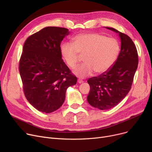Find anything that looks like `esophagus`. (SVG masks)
Here are the masks:
<instances>
[{"mask_svg": "<svg viewBox=\"0 0 152 152\" xmlns=\"http://www.w3.org/2000/svg\"><path fill=\"white\" fill-rule=\"evenodd\" d=\"M77 83H79V84H81V83H83V81L81 80V79H77Z\"/></svg>", "mask_w": 152, "mask_h": 152, "instance_id": "esophagus-1", "label": "esophagus"}]
</instances>
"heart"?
<instances>
[{"mask_svg":"<svg viewBox=\"0 0 152 152\" xmlns=\"http://www.w3.org/2000/svg\"><path fill=\"white\" fill-rule=\"evenodd\" d=\"M119 44L115 38L97 33H82L73 38V43L61 44L60 50L63 60L71 68L76 66L79 54L84 55V63L77 66L74 73L80 77L106 73L116 61L119 53Z\"/></svg>","mask_w":152,"mask_h":152,"instance_id":"heart-1","label":"heart"}]
</instances>
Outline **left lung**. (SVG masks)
<instances>
[{
  "label": "left lung",
  "mask_w": 152,
  "mask_h": 152,
  "mask_svg": "<svg viewBox=\"0 0 152 152\" xmlns=\"http://www.w3.org/2000/svg\"><path fill=\"white\" fill-rule=\"evenodd\" d=\"M106 28L118 33L121 50L108 71L87 80L91 87L87 102L102 110L113 108L126 96L131 88L139 63L137 49L132 40L115 28Z\"/></svg>",
  "instance_id": "1"
}]
</instances>
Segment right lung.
Wrapping results in <instances>:
<instances>
[{"instance_id":"1","label":"right lung","mask_w":152,"mask_h":152,"mask_svg":"<svg viewBox=\"0 0 152 152\" xmlns=\"http://www.w3.org/2000/svg\"><path fill=\"white\" fill-rule=\"evenodd\" d=\"M69 32L65 28L49 26L30 36L24 44L19 63L24 94L41 112L58 110L65 100L68 87L76 84L61 58L60 44Z\"/></svg>"}]
</instances>
